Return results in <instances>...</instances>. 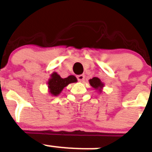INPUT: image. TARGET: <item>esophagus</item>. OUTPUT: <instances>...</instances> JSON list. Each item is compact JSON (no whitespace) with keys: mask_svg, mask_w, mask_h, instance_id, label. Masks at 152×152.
<instances>
[{"mask_svg":"<svg viewBox=\"0 0 152 152\" xmlns=\"http://www.w3.org/2000/svg\"><path fill=\"white\" fill-rule=\"evenodd\" d=\"M77 78L79 81H83L85 80V75H77Z\"/></svg>","mask_w":152,"mask_h":152,"instance_id":"obj_1","label":"esophagus"}]
</instances>
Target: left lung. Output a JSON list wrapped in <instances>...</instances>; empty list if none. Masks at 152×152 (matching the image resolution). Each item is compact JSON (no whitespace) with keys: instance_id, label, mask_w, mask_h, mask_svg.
I'll return each instance as SVG.
<instances>
[{"instance_id":"left-lung-1","label":"left lung","mask_w":152,"mask_h":152,"mask_svg":"<svg viewBox=\"0 0 152 152\" xmlns=\"http://www.w3.org/2000/svg\"><path fill=\"white\" fill-rule=\"evenodd\" d=\"M89 84L91 87L95 88V90H97L99 91V92L101 93L102 91V88L104 87V83H102L99 77H93L89 80Z\"/></svg>"}]
</instances>
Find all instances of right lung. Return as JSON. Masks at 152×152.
I'll return each mask as SVG.
<instances>
[{
    "label": "right lung",
    "mask_w": 152,
    "mask_h": 152,
    "mask_svg": "<svg viewBox=\"0 0 152 152\" xmlns=\"http://www.w3.org/2000/svg\"><path fill=\"white\" fill-rule=\"evenodd\" d=\"M77 81V78L74 75H70L67 77L62 78L56 72H53L51 74L50 77L47 81L49 93L52 96H59L63 89L69 84L75 83Z\"/></svg>",
    "instance_id": "right-lung-1"
}]
</instances>
